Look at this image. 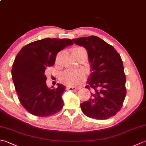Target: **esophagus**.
I'll return each instance as SVG.
<instances>
[{
  "mask_svg": "<svg viewBox=\"0 0 146 146\" xmlns=\"http://www.w3.org/2000/svg\"><path fill=\"white\" fill-rule=\"evenodd\" d=\"M67 89L68 90H70V91H76L78 88H77L76 87H71V86H69V87L67 88Z\"/></svg>",
  "mask_w": 146,
  "mask_h": 146,
  "instance_id": "34e87169",
  "label": "esophagus"
}]
</instances>
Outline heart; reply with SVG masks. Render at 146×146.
<instances>
[{
    "mask_svg": "<svg viewBox=\"0 0 146 146\" xmlns=\"http://www.w3.org/2000/svg\"><path fill=\"white\" fill-rule=\"evenodd\" d=\"M73 56L76 58L82 54L87 55L86 50L81 46H76L71 50ZM85 80L84 74L80 71H72L66 70L61 74L60 80L65 85L76 86L82 83Z\"/></svg>",
    "mask_w": 146,
    "mask_h": 146,
    "instance_id": "b5f03b06",
    "label": "heart"
}]
</instances>
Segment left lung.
<instances>
[{
    "mask_svg": "<svg viewBox=\"0 0 146 146\" xmlns=\"http://www.w3.org/2000/svg\"><path fill=\"white\" fill-rule=\"evenodd\" d=\"M88 52L92 73L85 88L91 89V98L81 104L86 116L104 120L116 115L125 98L126 76L120 55L112 46L95 36L73 39Z\"/></svg>",
    "mask_w": 146,
    "mask_h": 146,
    "instance_id": "1",
    "label": "left lung"
}]
</instances>
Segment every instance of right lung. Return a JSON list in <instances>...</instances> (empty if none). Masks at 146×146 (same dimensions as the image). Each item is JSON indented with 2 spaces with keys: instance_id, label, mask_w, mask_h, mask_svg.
I'll return each mask as SVG.
<instances>
[{
  "instance_id": "add662e5",
  "label": "right lung",
  "mask_w": 146,
  "mask_h": 146,
  "mask_svg": "<svg viewBox=\"0 0 146 146\" xmlns=\"http://www.w3.org/2000/svg\"><path fill=\"white\" fill-rule=\"evenodd\" d=\"M73 44L70 39L45 38L24 46L15 57L11 71L15 90L20 103L33 115L51 116L63 108L65 86L58 83L56 88H49L45 71L54 64L59 52Z\"/></svg>"
}]
</instances>
